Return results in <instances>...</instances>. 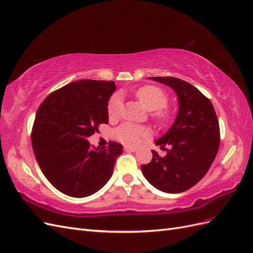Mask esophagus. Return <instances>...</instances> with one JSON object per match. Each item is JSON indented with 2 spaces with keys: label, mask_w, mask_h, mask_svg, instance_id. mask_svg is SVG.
<instances>
[{
  "label": "esophagus",
  "mask_w": 253,
  "mask_h": 253,
  "mask_svg": "<svg viewBox=\"0 0 253 253\" xmlns=\"http://www.w3.org/2000/svg\"><path fill=\"white\" fill-rule=\"evenodd\" d=\"M125 151H126V152H136L137 149L136 148H132V147H128V145H126Z\"/></svg>",
  "instance_id": "obj_1"
}]
</instances>
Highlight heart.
Listing matches in <instances>:
<instances>
[{"instance_id": "b5f03b06", "label": "heart", "mask_w": 253, "mask_h": 253, "mask_svg": "<svg viewBox=\"0 0 253 253\" xmlns=\"http://www.w3.org/2000/svg\"><path fill=\"white\" fill-rule=\"evenodd\" d=\"M136 96L145 109L155 111L153 116L157 121L165 124L171 118V112L166 110L165 106L169 100L166 91L155 85H145L136 91ZM122 109V99L119 94H115L109 101L108 114L110 118L118 117ZM115 137L126 145H136L140 142L142 137L148 136V129L133 124H124L118 126L115 131Z\"/></svg>"}]
</instances>
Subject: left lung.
Here are the masks:
<instances>
[{
  "label": "left lung",
  "instance_id": "8db88e82",
  "mask_svg": "<svg viewBox=\"0 0 253 253\" xmlns=\"http://www.w3.org/2000/svg\"><path fill=\"white\" fill-rule=\"evenodd\" d=\"M170 86L178 98L174 124L156 145H170L167 155L141 166L144 177L166 193H180L200 181L215 158L219 148V125L211 101L190 83L174 77H149ZM163 149V148H162ZM166 149V148H165Z\"/></svg>",
  "mask_w": 253,
  "mask_h": 253
}]
</instances>
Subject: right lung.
Returning a JSON list of instances; mask_svg holds the SVG:
<instances>
[{
	"mask_svg": "<svg viewBox=\"0 0 253 253\" xmlns=\"http://www.w3.org/2000/svg\"><path fill=\"white\" fill-rule=\"evenodd\" d=\"M115 89L114 81H75L53 91L38 109L33 150L45 177L63 194L86 197L111 178L122 144L91 148L87 138L99 125H108Z\"/></svg>",
	"mask_w": 253,
	"mask_h": 253,
	"instance_id": "1",
	"label": "right lung"
}]
</instances>
